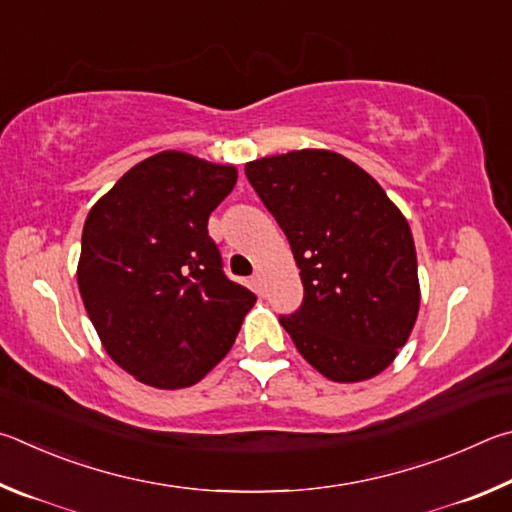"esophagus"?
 <instances>
[{"mask_svg": "<svg viewBox=\"0 0 512 512\" xmlns=\"http://www.w3.org/2000/svg\"><path fill=\"white\" fill-rule=\"evenodd\" d=\"M263 272H254V276H251V283H254L256 290H263Z\"/></svg>", "mask_w": 512, "mask_h": 512, "instance_id": "esophagus-1", "label": "esophagus"}]
</instances>
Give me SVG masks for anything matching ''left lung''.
I'll list each match as a JSON object with an SVG mask.
<instances>
[{"label": "left lung", "instance_id": "1", "mask_svg": "<svg viewBox=\"0 0 512 512\" xmlns=\"http://www.w3.org/2000/svg\"><path fill=\"white\" fill-rule=\"evenodd\" d=\"M245 173L301 270L303 303L281 326L324 378H375L407 344L420 308L407 218L364 168L333 150L254 159Z\"/></svg>", "mask_w": 512, "mask_h": 512}]
</instances>
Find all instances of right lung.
I'll list each match as a JSON object with an SVG mask.
<instances>
[{"mask_svg":"<svg viewBox=\"0 0 512 512\" xmlns=\"http://www.w3.org/2000/svg\"><path fill=\"white\" fill-rule=\"evenodd\" d=\"M236 179V166L164 150L87 213L80 297L107 355L148 387L200 382L254 308V292L224 276L206 229Z\"/></svg>","mask_w":512,"mask_h":512,"instance_id":"right-lung-1","label":"right lung"}]
</instances>
